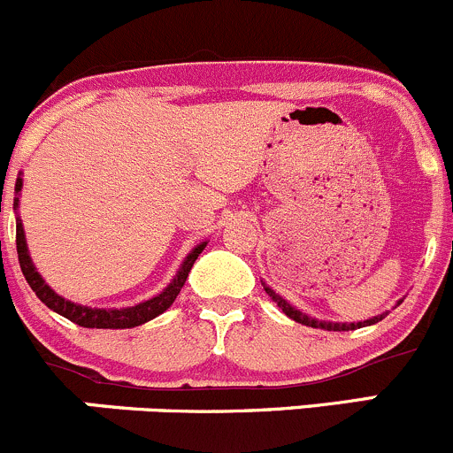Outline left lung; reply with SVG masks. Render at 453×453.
I'll return each mask as SVG.
<instances>
[{
    "mask_svg": "<svg viewBox=\"0 0 453 453\" xmlns=\"http://www.w3.org/2000/svg\"><path fill=\"white\" fill-rule=\"evenodd\" d=\"M263 287H265V290H266V295H269V297L273 299V302L278 303L280 308H282V312L287 314V317L293 319V321L302 323V326L321 327V330H327V332H349V330H358V327L373 326V323L382 321V319L387 317V312H382V314H378V317H371V319H365V321H354V323H349V321H345V323H336V321H319V319L308 317L306 312H302V311H297V308H295V306H290V303L287 302V299L282 297V295L275 293V290L271 288V287H266L265 282H263ZM399 302H402V299H399Z\"/></svg>",
    "mask_w": 453,
    "mask_h": 453,
    "instance_id": "left-lung-1",
    "label": "left lung"
}]
</instances>
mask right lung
Instances as JSON below:
<instances>
[{
  "instance_id": "obj_1",
  "label": "right lung",
  "mask_w": 453,
  "mask_h": 453,
  "mask_svg": "<svg viewBox=\"0 0 453 453\" xmlns=\"http://www.w3.org/2000/svg\"><path fill=\"white\" fill-rule=\"evenodd\" d=\"M21 188H23V178L19 175L17 182H14L12 211L17 212V254H19V265H21L23 275H26L27 284H30V288L35 290L36 297L41 299V302L45 303L50 311L63 314L65 319H69V321L78 323V326H82V327H99V330H126V327L142 326V323L151 321V319H156L158 314H163L166 308L175 302V297H178V293L182 290L184 282H187L195 260H197V256L202 254L203 247L208 245V241L195 245L193 250L188 251L187 258L182 260V265H180L175 278L171 280V282L166 284V287L160 290L156 297L145 299V302L134 303V306H127V308L82 306V303L71 302V299H65L63 295L56 293V290L51 288L45 280H42V275L38 273L35 263H32L30 251H27L26 232H23L21 217H19V195H21Z\"/></svg>"
}]
</instances>
